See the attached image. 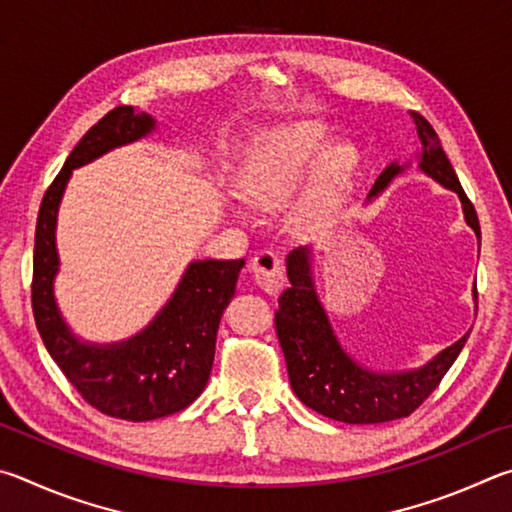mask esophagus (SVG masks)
Here are the masks:
<instances>
[{
    "instance_id": "esophagus-1",
    "label": "esophagus",
    "mask_w": 512,
    "mask_h": 512,
    "mask_svg": "<svg viewBox=\"0 0 512 512\" xmlns=\"http://www.w3.org/2000/svg\"><path fill=\"white\" fill-rule=\"evenodd\" d=\"M251 274L258 288L267 294H279L285 285V267L274 251H258L251 258Z\"/></svg>"
}]
</instances>
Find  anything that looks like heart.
<instances>
[{"mask_svg": "<svg viewBox=\"0 0 512 512\" xmlns=\"http://www.w3.org/2000/svg\"><path fill=\"white\" fill-rule=\"evenodd\" d=\"M324 123L301 121L281 125L256 143L245 161L240 188L245 200L261 211L288 206L312 182L297 206V218L308 229L326 227L337 213L357 166L353 143L335 141ZM240 220L245 209H236Z\"/></svg>", "mask_w": 512, "mask_h": 512, "instance_id": "b5f03b06", "label": "heart"}]
</instances>
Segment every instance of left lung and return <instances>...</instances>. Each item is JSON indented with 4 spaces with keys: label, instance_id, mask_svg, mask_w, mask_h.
<instances>
[{
    "label": "left lung",
    "instance_id": "1",
    "mask_svg": "<svg viewBox=\"0 0 512 512\" xmlns=\"http://www.w3.org/2000/svg\"><path fill=\"white\" fill-rule=\"evenodd\" d=\"M411 116H414L418 139L423 143L418 168L459 195L465 222L481 240L477 211L465 195L441 146V139L425 116ZM405 168L407 166H400L398 161L384 168L375 179L369 200L378 197L393 182V177H398ZM288 279L290 288L279 297V310H276L274 321L285 364H288L292 391L297 393L303 405L315 409L321 416L339 420V423L375 425L414 414L429 398V393L438 387L443 375L450 371L470 337V333H465L459 342L447 346L420 369L398 373L371 371L357 364L339 344L326 308L319 301L315 281H312L308 247L294 249L288 256ZM472 297L477 306V285H474Z\"/></svg>",
    "mask_w": 512,
    "mask_h": 512
}]
</instances>
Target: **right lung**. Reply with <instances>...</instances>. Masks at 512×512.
Listing matches in <instances>:
<instances>
[{
	"mask_svg": "<svg viewBox=\"0 0 512 512\" xmlns=\"http://www.w3.org/2000/svg\"><path fill=\"white\" fill-rule=\"evenodd\" d=\"M152 130L155 119L130 105L114 107L92 125L42 197L33 249V317L49 355L89 405L132 423L177 414L204 391L220 317L236 294L238 274L245 265L242 258L193 261L157 317L125 342L89 344L71 333L53 297V281L60 270L58 206L71 170L148 137Z\"/></svg>",
	"mask_w": 512,
	"mask_h": 512,
	"instance_id": "right-lung-1",
	"label": "right lung"
}]
</instances>
